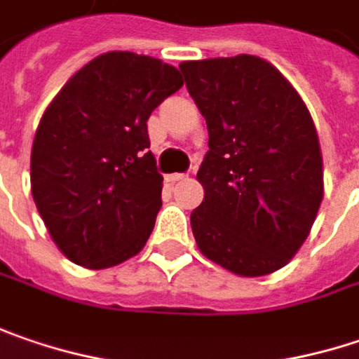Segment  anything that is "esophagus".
I'll use <instances>...</instances> for the list:
<instances>
[{
  "label": "esophagus",
  "instance_id": "esophagus-1",
  "mask_svg": "<svg viewBox=\"0 0 359 359\" xmlns=\"http://www.w3.org/2000/svg\"><path fill=\"white\" fill-rule=\"evenodd\" d=\"M184 179H187V175H180V172H175V175H168V177H166L168 182H179V180H184Z\"/></svg>",
  "mask_w": 359,
  "mask_h": 359
}]
</instances>
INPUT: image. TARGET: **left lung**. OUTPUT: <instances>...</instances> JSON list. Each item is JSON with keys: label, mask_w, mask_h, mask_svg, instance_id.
Listing matches in <instances>:
<instances>
[{"label": "left lung", "mask_w": 359, "mask_h": 359, "mask_svg": "<svg viewBox=\"0 0 359 359\" xmlns=\"http://www.w3.org/2000/svg\"><path fill=\"white\" fill-rule=\"evenodd\" d=\"M179 69L209 130L191 213L201 254L238 276L292 260L323 201V156L313 117L274 65L252 54L187 60Z\"/></svg>", "instance_id": "left-lung-1"}]
</instances>
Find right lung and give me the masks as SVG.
Listing matches in <instances>:
<instances>
[{"label": "right lung", "instance_id": "add662e5", "mask_svg": "<svg viewBox=\"0 0 359 359\" xmlns=\"http://www.w3.org/2000/svg\"><path fill=\"white\" fill-rule=\"evenodd\" d=\"M180 87L179 69L114 50L76 71L46 107L30 156L32 197L71 262L103 270L146 245L162 207L146 121Z\"/></svg>", "mask_w": 359, "mask_h": 359}]
</instances>
